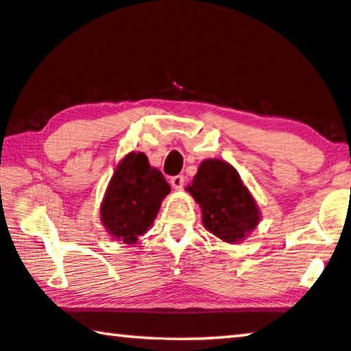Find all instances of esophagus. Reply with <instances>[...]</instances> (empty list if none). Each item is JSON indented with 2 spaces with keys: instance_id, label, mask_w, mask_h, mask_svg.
<instances>
[{
  "instance_id": "34e87169",
  "label": "esophagus",
  "mask_w": 351,
  "mask_h": 351,
  "mask_svg": "<svg viewBox=\"0 0 351 351\" xmlns=\"http://www.w3.org/2000/svg\"><path fill=\"white\" fill-rule=\"evenodd\" d=\"M183 183H185V177L183 176L171 177V185H172V188H176V190H180V188L183 186Z\"/></svg>"
}]
</instances>
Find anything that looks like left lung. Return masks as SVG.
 Here are the masks:
<instances>
[{
	"label": "left lung",
	"mask_w": 351,
	"mask_h": 351,
	"mask_svg": "<svg viewBox=\"0 0 351 351\" xmlns=\"http://www.w3.org/2000/svg\"><path fill=\"white\" fill-rule=\"evenodd\" d=\"M186 191L199 204L202 223L226 243H239L261 221V212L234 166L218 158L204 160Z\"/></svg>",
	"instance_id": "left-lung-1"
}]
</instances>
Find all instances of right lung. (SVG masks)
I'll return each mask as SVG.
<instances>
[{"label": "right lung", "mask_w": 351, "mask_h": 351, "mask_svg": "<svg viewBox=\"0 0 351 351\" xmlns=\"http://www.w3.org/2000/svg\"><path fill=\"white\" fill-rule=\"evenodd\" d=\"M171 186L143 152H130L117 165L100 206L108 234L127 245L138 241L152 226Z\"/></svg>", "instance_id": "1"}]
</instances>
